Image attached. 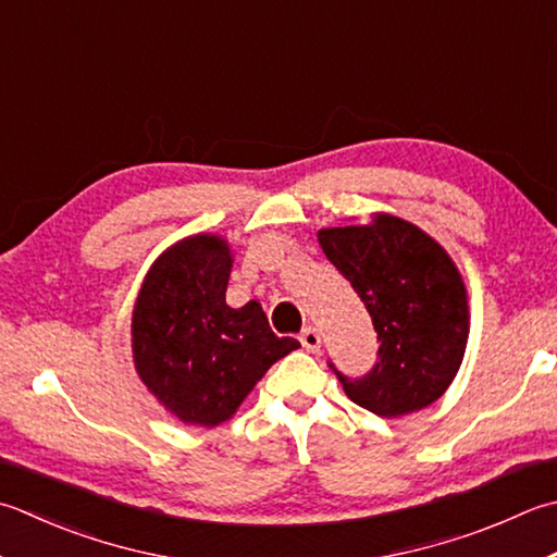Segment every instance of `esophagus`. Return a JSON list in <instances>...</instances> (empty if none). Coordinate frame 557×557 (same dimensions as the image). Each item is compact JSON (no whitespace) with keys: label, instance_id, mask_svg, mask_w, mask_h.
Returning a JSON list of instances; mask_svg holds the SVG:
<instances>
[{"label":"esophagus","instance_id":"obj_1","mask_svg":"<svg viewBox=\"0 0 557 557\" xmlns=\"http://www.w3.org/2000/svg\"><path fill=\"white\" fill-rule=\"evenodd\" d=\"M299 343H301L304 350H309V352L321 350V335H319V331L311 329V325L299 333Z\"/></svg>","mask_w":557,"mask_h":557}]
</instances>
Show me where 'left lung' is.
<instances>
[{"label":"left lung","mask_w":557,"mask_h":557,"mask_svg":"<svg viewBox=\"0 0 557 557\" xmlns=\"http://www.w3.org/2000/svg\"><path fill=\"white\" fill-rule=\"evenodd\" d=\"M319 242L350 282L376 331V362L347 376L331 359L345 394L381 418L428 408L459 372L468 301L446 250L418 226L379 214L369 226L321 228Z\"/></svg>","instance_id":"8db88e82"}]
</instances>
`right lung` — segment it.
<instances>
[{
	"instance_id": "right-lung-1",
	"label": "right lung",
	"mask_w": 557,
	"mask_h": 557,
	"mask_svg": "<svg viewBox=\"0 0 557 557\" xmlns=\"http://www.w3.org/2000/svg\"><path fill=\"white\" fill-rule=\"evenodd\" d=\"M228 246L190 236L151 265L133 313L137 374L173 416L214 428L232 418L270 364L297 350L258 301L226 304Z\"/></svg>"
}]
</instances>
